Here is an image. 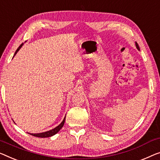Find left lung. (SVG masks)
Wrapping results in <instances>:
<instances>
[{
    "mask_svg": "<svg viewBox=\"0 0 160 160\" xmlns=\"http://www.w3.org/2000/svg\"><path fill=\"white\" fill-rule=\"evenodd\" d=\"M135 44H136V47H137V49L139 50V51H140V48H139V44H137V42H136V43H135Z\"/></svg>",
    "mask_w": 160,
    "mask_h": 160,
    "instance_id": "left-lung-1",
    "label": "left lung"
}]
</instances>
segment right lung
Instances as JSON below:
<instances>
[{
	"instance_id": "1",
	"label": "right lung",
	"mask_w": 160,
	"mask_h": 160,
	"mask_svg": "<svg viewBox=\"0 0 160 160\" xmlns=\"http://www.w3.org/2000/svg\"><path fill=\"white\" fill-rule=\"evenodd\" d=\"M23 45V43H22L20 46L18 47V48L16 49V51L15 52V54H14L13 57L16 55V54H17V52L19 51V49H20L21 47H22V46ZM65 118L66 116H65V118H64L63 121H62L60 124H59L58 126H57V127L54 128L53 129H51L49 131H47V132H42V133H29V134L34 136V137H40V138H47V137H52V136L55 135L57 133H58L59 132V130L61 129L64 126V123H65Z\"/></svg>"
}]
</instances>
